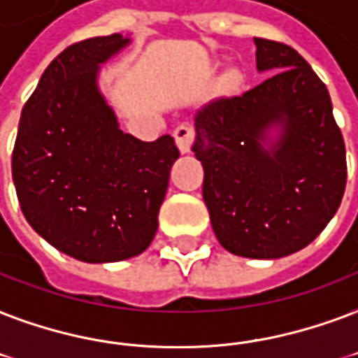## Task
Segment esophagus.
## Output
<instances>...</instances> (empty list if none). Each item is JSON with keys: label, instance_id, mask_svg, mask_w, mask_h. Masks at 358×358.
Here are the masks:
<instances>
[{"label": "esophagus", "instance_id": "esophagus-1", "mask_svg": "<svg viewBox=\"0 0 358 358\" xmlns=\"http://www.w3.org/2000/svg\"><path fill=\"white\" fill-rule=\"evenodd\" d=\"M173 138H176L177 148L181 153H188L194 145V140H196V130L190 123H181L173 130Z\"/></svg>", "mask_w": 358, "mask_h": 358}]
</instances>
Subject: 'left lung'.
<instances>
[{"label":"left lung","instance_id":"obj_1","mask_svg":"<svg viewBox=\"0 0 358 358\" xmlns=\"http://www.w3.org/2000/svg\"><path fill=\"white\" fill-rule=\"evenodd\" d=\"M257 71L243 95L194 115V155L218 243L235 256L274 259L308 246L340 207L348 162L327 85L297 50L254 37ZM280 138L266 151V130Z\"/></svg>","mask_w":358,"mask_h":358}]
</instances>
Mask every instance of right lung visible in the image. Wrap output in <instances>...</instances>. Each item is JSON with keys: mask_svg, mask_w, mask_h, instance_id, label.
Masks as SVG:
<instances>
[{"mask_svg": "<svg viewBox=\"0 0 358 358\" xmlns=\"http://www.w3.org/2000/svg\"><path fill=\"white\" fill-rule=\"evenodd\" d=\"M127 44L113 33L63 50L24 104L13 149V181L29 226L85 263L129 259L151 245L179 159L171 136L124 134L99 93V65Z\"/></svg>", "mask_w": 358, "mask_h": 358, "instance_id": "add662e5", "label": "right lung"}]
</instances>
